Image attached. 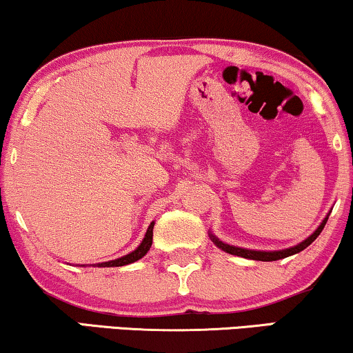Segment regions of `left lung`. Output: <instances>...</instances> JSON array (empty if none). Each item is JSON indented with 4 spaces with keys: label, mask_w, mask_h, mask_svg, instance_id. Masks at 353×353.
Wrapping results in <instances>:
<instances>
[{
    "label": "left lung",
    "mask_w": 353,
    "mask_h": 353,
    "mask_svg": "<svg viewBox=\"0 0 353 353\" xmlns=\"http://www.w3.org/2000/svg\"><path fill=\"white\" fill-rule=\"evenodd\" d=\"M327 216L330 214L326 215V219L321 221V225L318 226V228L313 231V234L308 236L305 241H302L301 244L294 245V248H289V249H283V250H272V252H265V250H252V249H243V248H236V245H230V244H225L221 243L219 238H215L214 234H209L210 239L214 241V244L216 248H220L221 250H225V252H228L231 255H238V257H244V259H250V260H260V262H273V260H279V259H286L289 255H294L297 252H301L305 248H308L313 241H315L320 233L325 228L326 221H327Z\"/></svg>",
    "instance_id": "left-lung-1"
}]
</instances>
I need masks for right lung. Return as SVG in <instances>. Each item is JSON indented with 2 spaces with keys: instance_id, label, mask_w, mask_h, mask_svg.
<instances>
[{
  "instance_id": "obj_1",
  "label": "right lung",
  "mask_w": 353,
  "mask_h": 353,
  "mask_svg": "<svg viewBox=\"0 0 353 353\" xmlns=\"http://www.w3.org/2000/svg\"><path fill=\"white\" fill-rule=\"evenodd\" d=\"M152 230H154V221H152L151 225H149V228L146 231V234H144V239L141 241V244H139L138 248L133 250V252L123 255V257H120V259L98 263V267H123V265L133 263V262H137V260L143 259L144 255L148 254V250L151 249V245H152Z\"/></svg>"
}]
</instances>
